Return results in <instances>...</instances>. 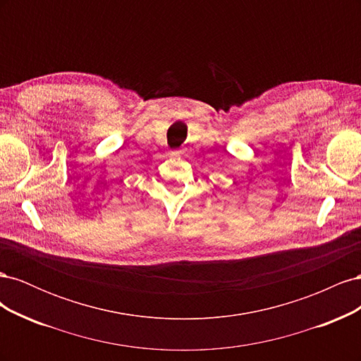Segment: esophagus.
Segmentation results:
<instances>
[{
    "instance_id": "esophagus-1",
    "label": "esophagus",
    "mask_w": 361,
    "mask_h": 361,
    "mask_svg": "<svg viewBox=\"0 0 361 361\" xmlns=\"http://www.w3.org/2000/svg\"><path fill=\"white\" fill-rule=\"evenodd\" d=\"M173 155H176V157H178V155H179V152H173Z\"/></svg>"
}]
</instances>
